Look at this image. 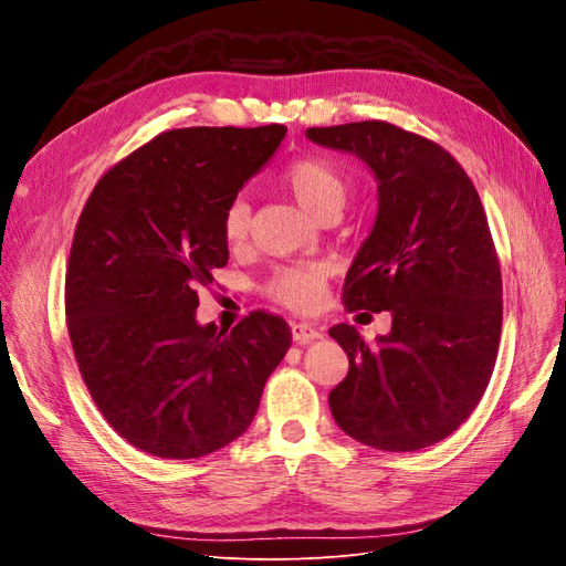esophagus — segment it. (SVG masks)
Returning <instances> with one entry per match:
<instances>
[{
	"label": "esophagus",
	"instance_id": "obj_1",
	"mask_svg": "<svg viewBox=\"0 0 566 566\" xmlns=\"http://www.w3.org/2000/svg\"><path fill=\"white\" fill-rule=\"evenodd\" d=\"M323 337L321 328H316V325L312 323H293V339L300 342V345H306V342L312 339H318Z\"/></svg>",
	"mask_w": 566,
	"mask_h": 566
}]
</instances>
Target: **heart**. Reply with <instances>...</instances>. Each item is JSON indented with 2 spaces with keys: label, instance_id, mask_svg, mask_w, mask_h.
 <instances>
[{
  "label": "heart",
  "instance_id": "obj_1",
  "mask_svg": "<svg viewBox=\"0 0 566 566\" xmlns=\"http://www.w3.org/2000/svg\"><path fill=\"white\" fill-rule=\"evenodd\" d=\"M281 184L302 208L316 219L339 214L352 196V181L337 163L323 156H304L290 163ZM250 227V205L245 198H233L221 214V235L229 245L245 241ZM325 269L321 264H287L264 281V295L293 312H314L323 300Z\"/></svg>",
  "mask_w": 566,
  "mask_h": 566
}]
</instances>
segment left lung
<instances>
[{"label": "left lung", "mask_w": 566, "mask_h": 566, "mask_svg": "<svg viewBox=\"0 0 566 566\" xmlns=\"http://www.w3.org/2000/svg\"><path fill=\"white\" fill-rule=\"evenodd\" d=\"M378 179V219L347 273L349 312H389L391 333L328 331L349 373L328 397L342 432L380 451H418L470 418L491 380L503 281L484 205L447 148L382 119L310 127Z\"/></svg>", "instance_id": "left-lung-1"}]
</instances>
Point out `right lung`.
<instances>
[{
	"instance_id": "1",
	"label": "right lung",
	"mask_w": 566,
	"mask_h": 566,
	"mask_svg": "<svg viewBox=\"0 0 566 566\" xmlns=\"http://www.w3.org/2000/svg\"><path fill=\"white\" fill-rule=\"evenodd\" d=\"M283 125L160 132L98 179L65 269L67 335L101 416L158 458L241 437L290 325L256 310L231 333L198 325V290L227 266L221 214L283 142Z\"/></svg>"
}]
</instances>
